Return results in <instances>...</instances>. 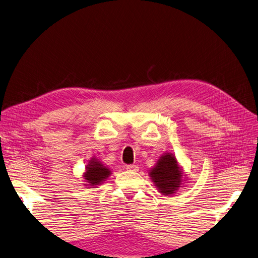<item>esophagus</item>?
<instances>
[{"label":"esophagus","mask_w":258,"mask_h":258,"mask_svg":"<svg viewBox=\"0 0 258 258\" xmlns=\"http://www.w3.org/2000/svg\"><path fill=\"white\" fill-rule=\"evenodd\" d=\"M125 169L127 171H133V172H137L138 171V167L136 165H127L125 166Z\"/></svg>","instance_id":"34e87169"}]
</instances>
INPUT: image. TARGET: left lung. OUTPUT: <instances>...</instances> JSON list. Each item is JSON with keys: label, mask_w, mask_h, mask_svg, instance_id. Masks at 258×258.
I'll return each mask as SVG.
<instances>
[{"label": "left lung", "mask_w": 258, "mask_h": 258, "mask_svg": "<svg viewBox=\"0 0 258 258\" xmlns=\"http://www.w3.org/2000/svg\"><path fill=\"white\" fill-rule=\"evenodd\" d=\"M149 175L158 192L163 196H173L186 182V174L174 154L166 152L159 157L153 168L149 170Z\"/></svg>", "instance_id": "obj_1"}]
</instances>
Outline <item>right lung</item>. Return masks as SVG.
I'll return each mask as SVG.
<instances>
[{"mask_svg": "<svg viewBox=\"0 0 258 258\" xmlns=\"http://www.w3.org/2000/svg\"><path fill=\"white\" fill-rule=\"evenodd\" d=\"M111 174V170L105 166L98 157L90 158L88 165L85 167V172L83 173V184L87 188H97L102 185Z\"/></svg>", "mask_w": 258, "mask_h": 258, "instance_id": "add662e5", "label": "right lung"}]
</instances>
